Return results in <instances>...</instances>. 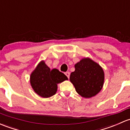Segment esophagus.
<instances>
[{"instance_id":"obj_1","label":"esophagus","mask_w":130,"mask_h":130,"mask_svg":"<svg viewBox=\"0 0 130 130\" xmlns=\"http://www.w3.org/2000/svg\"><path fill=\"white\" fill-rule=\"evenodd\" d=\"M65 75L67 76L68 78H69L70 77V73L69 72H65Z\"/></svg>"}]
</instances>
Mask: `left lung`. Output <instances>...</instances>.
Returning a JSON list of instances; mask_svg holds the SVG:
<instances>
[{"instance_id": "1", "label": "left lung", "mask_w": 130, "mask_h": 130, "mask_svg": "<svg viewBox=\"0 0 130 130\" xmlns=\"http://www.w3.org/2000/svg\"><path fill=\"white\" fill-rule=\"evenodd\" d=\"M70 80L76 92L82 97L88 98L100 91L104 83L105 74L102 67L89 58H82L75 65Z\"/></svg>"}]
</instances>
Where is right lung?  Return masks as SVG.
<instances>
[{
    "label": "right lung",
    "mask_w": 130,
    "mask_h": 130,
    "mask_svg": "<svg viewBox=\"0 0 130 130\" xmlns=\"http://www.w3.org/2000/svg\"><path fill=\"white\" fill-rule=\"evenodd\" d=\"M67 76L58 70H50L44 61H41L30 75L33 90L41 97L48 98L57 91V84L67 80Z\"/></svg>",
    "instance_id": "add662e5"
}]
</instances>
